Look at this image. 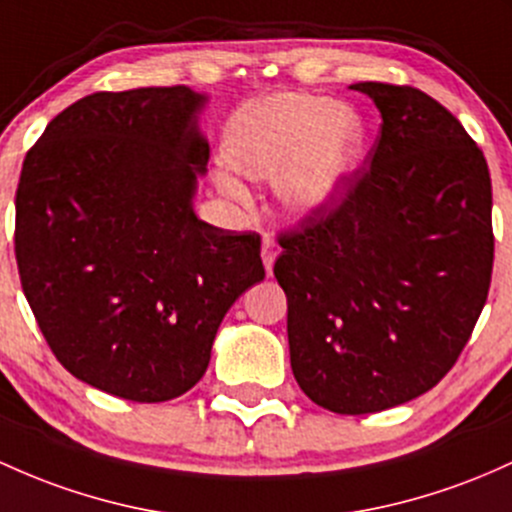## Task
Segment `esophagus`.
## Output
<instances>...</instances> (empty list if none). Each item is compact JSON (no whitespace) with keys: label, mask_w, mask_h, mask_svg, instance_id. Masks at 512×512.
I'll return each instance as SVG.
<instances>
[{"label":"esophagus","mask_w":512,"mask_h":512,"mask_svg":"<svg viewBox=\"0 0 512 512\" xmlns=\"http://www.w3.org/2000/svg\"><path fill=\"white\" fill-rule=\"evenodd\" d=\"M279 255V247L274 243V238L269 233L262 235V262H265V269L267 274H272V267H274V260H277Z\"/></svg>","instance_id":"34e87169"}]
</instances>
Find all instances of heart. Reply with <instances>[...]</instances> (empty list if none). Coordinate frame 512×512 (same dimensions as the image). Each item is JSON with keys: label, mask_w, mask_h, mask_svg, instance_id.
<instances>
[{"label": "heart", "mask_w": 512, "mask_h": 512, "mask_svg": "<svg viewBox=\"0 0 512 512\" xmlns=\"http://www.w3.org/2000/svg\"><path fill=\"white\" fill-rule=\"evenodd\" d=\"M364 148V123L350 106L308 92H284L255 101L230 123L226 157L235 172L272 179L282 169L279 192L294 211L330 204L357 167ZM218 187L238 204L250 194L230 174Z\"/></svg>", "instance_id": "heart-1"}]
</instances>
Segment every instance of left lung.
<instances>
[{"label":"left lung","mask_w":512,"mask_h":512,"mask_svg":"<svg viewBox=\"0 0 512 512\" xmlns=\"http://www.w3.org/2000/svg\"><path fill=\"white\" fill-rule=\"evenodd\" d=\"M381 111L367 167L277 235L291 372L320 408L386 411L430 391L491 286V174L464 126L411 84L359 82Z\"/></svg>","instance_id":"left-lung-1"}]
</instances>
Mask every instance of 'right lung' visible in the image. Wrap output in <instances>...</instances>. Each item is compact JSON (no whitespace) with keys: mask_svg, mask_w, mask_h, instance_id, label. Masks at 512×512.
<instances>
[{"mask_svg":"<svg viewBox=\"0 0 512 512\" xmlns=\"http://www.w3.org/2000/svg\"><path fill=\"white\" fill-rule=\"evenodd\" d=\"M189 87L94 92L26 153L14 252L38 328L72 376L138 403L187 393L228 308L265 279L260 235L192 211L209 143Z\"/></svg>","mask_w":512,"mask_h":512,"instance_id":"obj_1","label":"right lung"}]
</instances>
